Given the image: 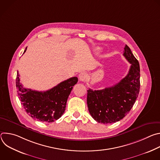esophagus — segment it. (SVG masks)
<instances>
[{"mask_svg":"<svg viewBox=\"0 0 160 160\" xmlns=\"http://www.w3.org/2000/svg\"><path fill=\"white\" fill-rule=\"evenodd\" d=\"M87 75L85 73L83 72V73H81L80 75H79V80L81 82H85L86 80H87Z\"/></svg>","mask_w":160,"mask_h":160,"instance_id":"obj_1","label":"esophagus"}]
</instances>
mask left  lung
<instances>
[{
  "label": "left lung",
  "mask_w": 160,
  "mask_h": 160,
  "mask_svg": "<svg viewBox=\"0 0 160 160\" xmlns=\"http://www.w3.org/2000/svg\"><path fill=\"white\" fill-rule=\"evenodd\" d=\"M131 64L128 73L118 83L102 90H87V106L98 122L112 123L123 119L138 98L140 89L139 63L126 45L123 54Z\"/></svg>",
  "instance_id": "obj_1"
}]
</instances>
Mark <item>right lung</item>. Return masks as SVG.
Returning <instances> with one entry per match:
<instances>
[{
	"mask_svg": "<svg viewBox=\"0 0 160 160\" xmlns=\"http://www.w3.org/2000/svg\"><path fill=\"white\" fill-rule=\"evenodd\" d=\"M26 48L23 54L26 52ZM18 72L16 85L18 98L25 111L33 119L42 122H53L64 112L67 100L78 78L72 77L50 90L43 91L26 88L20 82Z\"/></svg>",
	"mask_w": 160,
	"mask_h": 160,
	"instance_id": "right-lung-1",
	"label": "right lung"
}]
</instances>
